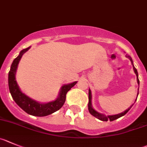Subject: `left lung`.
Returning a JSON list of instances; mask_svg holds the SVG:
<instances>
[{
    "instance_id": "left-lung-1",
    "label": "left lung",
    "mask_w": 147,
    "mask_h": 147,
    "mask_svg": "<svg viewBox=\"0 0 147 147\" xmlns=\"http://www.w3.org/2000/svg\"><path fill=\"white\" fill-rule=\"evenodd\" d=\"M126 57L129 59L130 61H131V63H132L133 68H134V72H135L136 75V78H137V83H138V84L139 85V80H138V72H137V69H136V67H134L132 58H131L130 56H126ZM138 93H137V97H138ZM88 99H89V101H88V107L89 112L90 113V115H92L93 116H94V117H96V118L98 119V120H101V121H107V120H109V121H113V120H117V119H118V118H120V117L124 116V115H125V114L127 113V112H128L130 109H131V108L132 107V106L134 105V104H133V105H131V106L128 109H127L126 110H125L124 112H121V113L117 114V115H107H107H104V114H101V113H100V112H97L96 110H95V109L93 108V106H92V95H91V90H90V88H89V90H88ZM136 99H137V98H136L135 101H136Z\"/></svg>"
}]
</instances>
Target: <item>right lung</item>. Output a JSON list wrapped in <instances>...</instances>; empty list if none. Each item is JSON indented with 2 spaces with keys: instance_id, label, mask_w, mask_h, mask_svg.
I'll return each mask as SVG.
<instances>
[{
  "instance_id": "1",
  "label": "right lung",
  "mask_w": 147,
  "mask_h": 147,
  "mask_svg": "<svg viewBox=\"0 0 147 147\" xmlns=\"http://www.w3.org/2000/svg\"><path fill=\"white\" fill-rule=\"evenodd\" d=\"M30 47L23 49L20 51V54L14 59L11 66L10 71L9 72V88L13 99L16 105L23 109L27 114L37 117H44L57 112L64 105L66 100V94L77 83V81L73 83L65 84L62 86L60 89L59 94L56 100L49 101L47 103H40L32 99L28 96L24 94L20 90L16 80V72L18 64L24 53L30 49Z\"/></svg>"
}]
</instances>
